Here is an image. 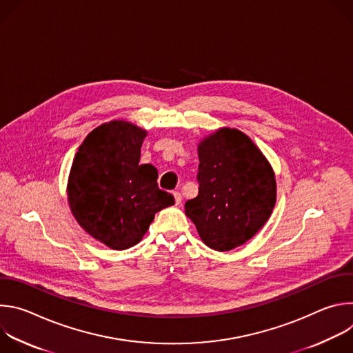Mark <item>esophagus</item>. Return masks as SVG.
<instances>
[{"mask_svg":"<svg viewBox=\"0 0 353 353\" xmlns=\"http://www.w3.org/2000/svg\"><path fill=\"white\" fill-rule=\"evenodd\" d=\"M173 195H174V201H176V205L181 204V199H183V196H181V192H180V191H174V192H173Z\"/></svg>","mask_w":353,"mask_h":353,"instance_id":"esophagus-1","label":"esophagus"}]
</instances>
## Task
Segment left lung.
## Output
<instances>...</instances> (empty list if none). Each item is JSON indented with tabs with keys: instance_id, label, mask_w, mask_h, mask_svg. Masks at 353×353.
<instances>
[{
	"instance_id": "8db88e82",
	"label": "left lung",
	"mask_w": 353,
	"mask_h": 353,
	"mask_svg": "<svg viewBox=\"0 0 353 353\" xmlns=\"http://www.w3.org/2000/svg\"><path fill=\"white\" fill-rule=\"evenodd\" d=\"M198 158V195L185 203V215L208 247L229 251L271 216L275 176L254 142L234 128H222L201 142Z\"/></svg>"
}]
</instances>
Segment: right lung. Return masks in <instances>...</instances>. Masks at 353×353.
<instances>
[{
    "label": "right lung",
    "mask_w": 353,
    "mask_h": 353,
    "mask_svg": "<svg viewBox=\"0 0 353 353\" xmlns=\"http://www.w3.org/2000/svg\"><path fill=\"white\" fill-rule=\"evenodd\" d=\"M146 132L127 121L93 130L74 158L68 199L78 223L114 250L137 244L174 196L158 187V170L141 165Z\"/></svg>",
    "instance_id": "add662e5"
}]
</instances>
